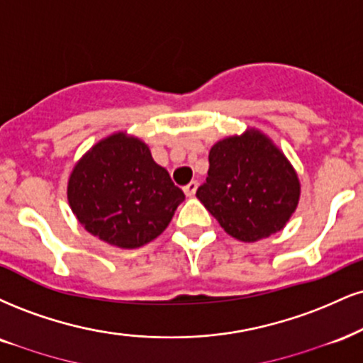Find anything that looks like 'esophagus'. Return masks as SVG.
I'll return each mask as SVG.
<instances>
[{
    "instance_id": "34e87169",
    "label": "esophagus",
    "mask_w": 363,
    "mask_h": 363,
    "mask_svg": "<svg viewBox=\"0 0 363 363\" xmlns=\"http://www.w3.org/2000/svg\"><path fill=\"white\" fill-rule=\"evenodd\" d=\"M196 191H198V181H191L189 184L184 186V194L187 198H193L196 194Z\"/></svg>"
}]
</instances>
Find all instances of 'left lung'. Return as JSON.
<instances>
[{
    "label": "left lung",
    "mask_w": 363,
    "mask_h": 363,
    "mask_svg": "<svg viewBox=\"0 0 363 363\" xmlns=\"http://www.w3.org/2000/svg\"><path fill=\"white\" fill-rule=\"evenodd\" d=\"M198 199L230 237L253 243L281 231L301 198V182L267 135L247 128L209 150V169Z\"/></svg>",
    "instance_id": "obj_1"
}]
</instances>
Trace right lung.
<instances>
[{"mask_svg":"<svg viewBox=\"0 0 363 363\" xmlns=\"http://www.w3.org/2000/svg\"><path fill=\"white\" fill-rule=\"evenodd\" d=\"M67 201L86 231L108 245L143 247L167 228L184 193L143 140L115 132L74 165Z\"/></svg>","mask_w":363,"mask_h":363,"instance_id":"1","label":"right lung"}]
</instances>
